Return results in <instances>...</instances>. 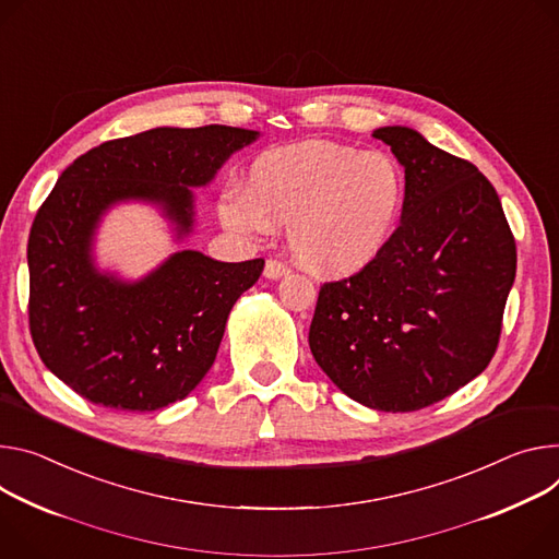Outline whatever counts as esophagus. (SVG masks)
<instances>
[{
  "instance_id": "esophagus-1",
  "label": "esophagus",
  "mask_w": 559,
  "mask_h": 559,
  "mask_svg": "<svg viewBox=\"0 0 559 559\" xmlns=\"http://www.w3.org/2000/svg\"><path fill=\"white\" fill-rule=\"evenodd\" d=\"M289 272H292V270H289V265H287V263H283V261L270 259V261L265 263V278H270V281L283 278V276H287Z\"/></svg>"
}]
</instances>
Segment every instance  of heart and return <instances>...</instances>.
<instances>
[{
  "label": "heart",
  "mask_w": 559,
  "mask_h": 559,
  "mask_svg": "<svg viewBox=\"0 0 559 559\" xmlns=\"http://www.w3.org/2000/svg\"><path fill=\"white\" fill-rule=\"evenodd\" d=\"M405 205L403 167L385 151L308 140L270 148L242 193L218 202L223 225L257 238L287 223L294 259L323 278H349L388 249Z\"/></svg>",
  "instance_id": "obj_1"
}]
</instances>
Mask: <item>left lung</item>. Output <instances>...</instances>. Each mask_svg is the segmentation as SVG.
Masks as SVG:
<instances>
[{
  "mask_svg": "<svg viewBox=\"0 0 559 559\" xmlns=\"http://www.w3.org/2000/svg\"><path fill=\"white\" fill-rule=\"evenodd\" d=\"M405 171L388 249L364 272L321 285L310 349L349 399L413 413L486 370L499 343L518 249L479 169L408 127H381Z\"/></svg>",
  "mask_w": 559,
  "mask_h": 559,
  "instance_id": "obj_1",
  "label": "left lung"
}]
</instances>
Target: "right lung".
<instances>
[{
	"instance_id": "obj_1",
	"label": "right lung",
	"mask_w": 559,
	"mask_h": 559,
	"mask_svg": "<svg viewBox=\"0 0 559 559\" xmlns=\"http://www.w3.org/2000/svg\"><path fill=\"white\" fill-rule=\"evenodd\" d=\"M259 131L158 127L109 140L69 165L28 236V323L44 366L91 403L154 413L214 366L234 302L265 261L221 263L182 249L140 281L103 274L93 236L118 202H154L176 238L193 229V191Z\"/></svg>"
}]
</instances>
